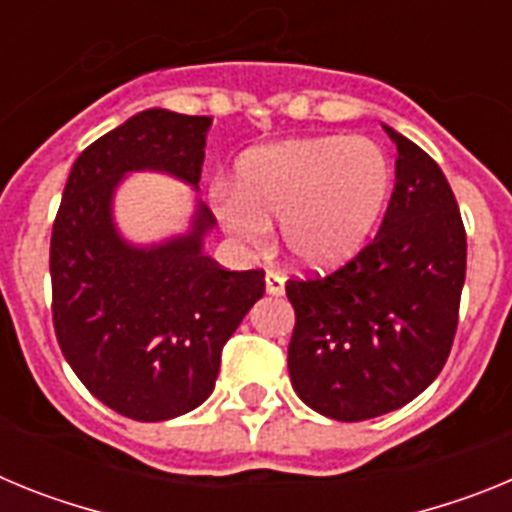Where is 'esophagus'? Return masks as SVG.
Returning <instances> with one entry per match:
<instances>
[{"instance_id": "34e87169", "label": "esophagus", "mask_w": 512, "mask_h": 512, "mask_svg": "<svg viewBox=\"0 0 512 512\" xmlns=\"http://www.w3.org/2000/svg\"><path fill=\"white\" fill-rule=\"evenodd\" d=\"M266 292H269L271 297L284 295V279L279 277L277 271H266Z\"/></svg>"}]
</instances>
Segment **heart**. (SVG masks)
I'll list each match as a JSON object with an SVG mask.
<instances>
[{
	"label": "heart",
	"instance_id": "1",
	"mask_svg": "<svg viewBox=\"0 0 512 512\" xmlns=\"http://www.w3.org/2000/svg\"><path fill=\"white\" fill-rule=\"evenodd\" d=\"M392 164L366 138L282 140L238 161L235 189L210 192L217 223L235 243L261 251L279 220V241L305 269H336L369 241L390 202Z\"/></svg>",
	"mask_w": 512,
	"mask_h": 512
}]
</instances>
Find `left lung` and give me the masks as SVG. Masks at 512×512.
I'll list each match as a JSON object with an SVG mask.
<instances>
[{
	"label": "left lung",
	"instance_id": "8db88e82",
	"mask_svg": "<svg viewBox=\"0 0 512 512\" xmlns=\"http://www.w3.org/2000/svg\"><path fill=\"white\" fill-rule=\"evenodd\" d=\"M397 146L379 233L328 277L289 279V379L307 408L356 423L408 405L441 374L459 323L467 233L449 182L413 140Z\"/></svg>",
	"mask_w": 512,
	"mask_h": 512
}]
</instances>
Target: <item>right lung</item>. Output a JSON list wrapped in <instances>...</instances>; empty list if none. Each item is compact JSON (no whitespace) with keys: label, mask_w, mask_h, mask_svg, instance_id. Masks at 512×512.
<instances>
[{"label":"right lung","mask_w":512,"mask_h":512,"mask_svg":"<svg viewBox=\"0 0 512 512\" xmlns=\"http://www.w3.org/2000/svg\"><path fill=\"white\" fill-rule=\"evenodd\" d=\"M210 117L143 110L94 140L71 166L51 235L53 328L81 384L125 418L156 423L200 408L220 354L264 271H225L205 253L215 217L197 200L189 233L125 241L112 200L130 171L200 189Z\"/></svg>","instance_id":"obj_1"}]
</instances>
